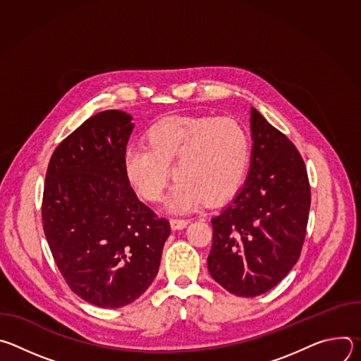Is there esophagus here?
<instances>
[{"label": "esophagus", "instance_id": "obj_1", "mask_svg": "<svg viewBox=\"0 0 361 361\" xmlns=\"http://www.w3.org/2000/svg\"><path fill=\"white\" fill-rule=\"evenodd\" d=\"M170 224H171V228H173V230H181V228L187 227L188 220H184V219H171V220H170Z\"/></svg>", "mask_w": 361, "mask_h": 361}]
</instances>
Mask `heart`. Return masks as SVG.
Wrapping results in <instances>:
<instances>
[{
	"label": "heart",
	"mask_w": 361,
	"mask_h": 361,
	"mask_svg": "<svg viewBox=\"0 0 361 361\" xmlns=\"http://www.w3.org/2000/svg\"><path fill=\"white\" fill-rule=\"evenodd\" d=\"M144 145L130 148L123 169L133 190L159 202L177 180L169 209L185 212L207 201L230 200L241 187L250 164V137L233 118L209 116L167 117L147 128Z\"/></svg>",
	"instance_id": "heart-1"
}]
</instances>
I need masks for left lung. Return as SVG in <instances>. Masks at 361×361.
I'll list each match as a JSON object with an SVG mask.
<instances>
[{
  "mask_svg": "<svg viewBox=\"0 0 361 361\" xmlns=\"http://www.w3.org/2000/svg\"><path fill=\"white\" fill-rule=\"evenodd\" d=\"M252 151L243 188L212 219L207 264L227 291L255 297L279 284L297 263L312 192L295 145L251 107Z\"/></svg>",
  "mask_w": 361,
  "mask_h": 361,
  "instance_id": "left-lung-1",
  "label": "left lung"
}]
</instances>
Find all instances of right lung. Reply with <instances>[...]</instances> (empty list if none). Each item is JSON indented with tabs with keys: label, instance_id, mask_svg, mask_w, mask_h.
<instances>
[{
	"label": "right lung",
	"instance_id": "right-lung-1",
	"mask_svg": "<svg viewBox=\"0 0 361 361\" xmlns=\"http://www.w3.org/2000/svg\"><path fill=\"white\" fill-rule=\"evenodd\" d=\"M131 116L107 110L54 149L42 194V227L70 288L87 302L118 308L156 279L171 233L128 184L123 161Z\"/></svg>",
	"mask_w": 361,
	"mask_h": 361
}]
</instances>
